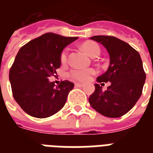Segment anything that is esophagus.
I'll return each mask as SVG.
<instances>
[{
  "label": "esophagus",
  "instance_id": "obj_1",
  "mask_svg": "<svg viewBox=\"0 0 153 153\" xmlns=\"http://www.w3.org/2000/svg\"><path fill=\"white\" fill-rule=\"evenodd\" d=\"M84 86V84L82 83H75V86L77 87H82Z\"/></svg>",
  "mask_w": 153,
  "mask_h": 153
}]
</instances>
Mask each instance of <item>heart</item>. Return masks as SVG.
Wrapping results in <instances>:
<instances>
[{
    "instance_id": "obj_1",
    "label": "heart",
    "mask_w": 153,
    "mask_h": 153,
    "mask_svg": "<svg viewBox=\"0 0 153 153\" xmlns=\"http://www.w3.org/2000/svg\"><path fill=\"white\" fill-rule=\"evenodd\" d=\"M82 49L85 51L86 54L91 58H94L98 55L100 53V48L97 44L92 41H86L82 44ZM67 59V50H63L60 55V61L62 63H65ZM95 74V71L94 69H73L70 72V77L73 80L79 82H85L90 79L91 75Z\"/></svg>"
}]
</instances>
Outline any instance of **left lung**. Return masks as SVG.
I'll use <instances>...</instances> for the list:
<instances>
[{"label": "left lung", "instance_id": "obj_1", "mask_svg": "<svg viewBox=\"0 0 153 153\" xmlns=\"http://www.w3.org/2000/svg\"><path fill=\"white\" fill-rule=\"evenodd\" d=\"M105 47L109 65L98 82H110L105 91L98 83L89 102L96 111L108 117H120L128 113L140 98L146 74L140 54L128 44L114 36H95L90 38Z\"/></svg>", "mask_w": 153, "mask_h": 153}]
</instances>
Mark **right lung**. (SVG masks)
Segmentation results:
<instances>
[{
	"label": "right lung",
	"instance_id": "1",
	"mask_svg": "<svg viewBox=\"0 0 153 153\" xmlns=\"http://www.w3.org/2000/svg\"><path fill=\"white\" fill-rule=\"evenodd\" d=\"M77 39L48 32L19 50L9 71V81L16 102L26 114L45 118L64 106L74 83L65 80L55 86L48 78L60 67L62 50Z\"/></svg>",
	"mask_w": 153,
	"mask_h": 153
}]
</instances>
